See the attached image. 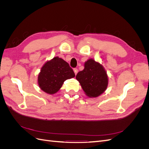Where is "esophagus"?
<instances>
[{
  "label": "esophagus",
  "mask_w": 149,
  "mask_h": 149,
  "mask_svg": "<svg viewBox=\"0 0 149 149\" xmlns=\"http://www.w3.org/2000/svg\"><path fill=\"white\" fill-rule=\"evenodd\" d=\"M73 70H74V72L75 74H76L78 73V69L77 68H74Z\"/></svg>",
  "instance_id": "obj_1"
}]
</instances>
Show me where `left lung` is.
<instances>
[{
	"label": "left lung",
	"instance_id": "obj_1",
	"mask_svg": "<svg viewBox=\"0 0 149 149\" xmlns=\"http://www.w3.org/2000/svg\"><path fill=\"white\" fill-rule=\"evenodd\" d=\"M76 78L89 97L99 96L107 87L108 78L106 71L102 65L93 59L85 63L84 70L78 72Z\"/></svg>",
	"mask_w": 149,
	"mask_h": 149
}]
</instances>
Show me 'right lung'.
Returning <instances> with one entry per match:
<instances>
[{
    "instance_id": "add662e5",
    "label": "right lung",
    "mask_w": 149,
    "mask_h": 149,
    "mask_svg": "<svg viewBox=\"0 0 149 149\" xmlns=\"http://www.w3.org/2000/svg\"><path fill=\"white\" fill-rule=\"evenodd\" d=\"M75 76L69 64L55 57L43 65L38 75V85L44 92L53 94L58 91L65 80Z\"/></svg>"
}]
</instances>
